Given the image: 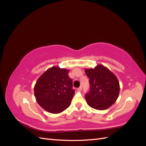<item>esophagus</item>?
I'll return each mask as SVG.
<instances>
[{"label": "esophagus", "instance_id": "34e87169", "mask_svg": "<svg viewBox=\"0 0 146 146\" xmlns=\"http://www.w3.org/2000/svg\"><path fill=\"white\" fill-rule=\"evenodd\" d=\"M82 90V86H80V87L77 88V91H81Z\"/></svg>", "mask_w": 146, "mask_h": 146}]
</instances>
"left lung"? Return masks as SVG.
Instances as JSON below:
<instances>
[{
	"label": "left lung",
	"mask_w": 146,
	"mask_h": 146,
	"mask_svg": "<svg viewBox=\"0 0 146 146\" xmlns=\"http://www.w3.org/2000/svg\"><path fill=\"white\" fill-rule=\"evenodd\" d=\"M85 72L90 78V91L85 94L88 104L99 110L111 107L116 101L120 90L115 75L101 64L94 69H85Z\"/></svg>",
	"instance_id": "8db88e82"
}]
</instances>
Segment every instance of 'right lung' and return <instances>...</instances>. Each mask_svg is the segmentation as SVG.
Returning a JSON list of instances; mask_svg holds the SVG:
<instances>
[{
  "mask_svg": "<svg viewBox=\"0 0 146 146\" xmlns=\"http://www.w3.org/2000/svg\"><path fill=\"white\" fill-rule=\"evenodd\" d=\"M69 70L54 66L39 77L34 88L35 97L41 107L51 113L67 109L75 93Z\"/></svg>",
  "mask_w": 146,
  "mask_h": 146,
  "instance_id": "1",
  "label": "right lung"
}]
</instances>
